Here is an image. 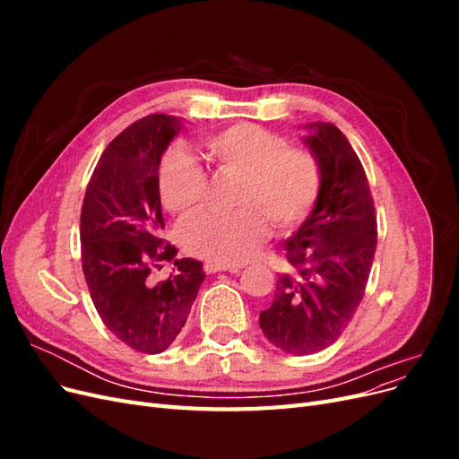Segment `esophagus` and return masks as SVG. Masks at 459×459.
Segmentation results:
<instances>
[{
  "label": "esophagus",
  "mask_w": 459,
  "mask_h": 459,
  "mask_svg": "<svg viewBox=\"0 0 459 459\" xmlns=\"http://www.w3.org/2000/svg\"><path fill=\"white\" fill-rule=\"evenodd\" d=\"M204 272L206 273H216V272H231V273H239V266H226V264H216V262H206L204 264Z\"/></svg>",
  "instance_id": "esophagus-1"
}]
</instances>
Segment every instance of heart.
Returning a JSON list of instances; mask_svg holds the SVG:
<instances>
[{"label": "heart", "mask_w": 459, "mask_h": 459, "mask_svg": "<svg viewBox=\"0 0 459 459\" xmlns=\"http://www.w3.org/2000/svg\"><path fill=\"white\" fill-rule=\"evenodd\" d=\"M203 149L221 178L239 179L235 214L203 212L179 228L184 251L216 264L251 260L268 239L304 226L322 195V162L308 149L290 147L287 137L256 124H233L203 140ZM159 195L172 214L186 216L204 203L208 176L184 147L164 152L157 176Z\"/></svg>", "instance_id": "obj_1"}]
</instances>
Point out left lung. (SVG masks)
Here are the masks:
<instances>
[{"label":"left lung","instance_id":"obj_1","mask_svg":"<svg viewBox=\"0 0 459 459\" xmlns=\"http://www.w3.org/2000/svg\"><path fill=\"white\" fill-rule=\"evenodd\" d=\"M308 145L322 162V195L289 239L293 272L280 275L272 307L260 312L266 339L287 354L327 349L366 295L377 248V214L362 162L333 124H310Z\"/></svg>","mask_w":459,"mask_h":459}]
</instances>
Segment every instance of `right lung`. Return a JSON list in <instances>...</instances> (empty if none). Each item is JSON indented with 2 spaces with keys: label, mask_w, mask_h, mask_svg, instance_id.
Wrapping results in <instances>:
<instances>
[{
  "label": "right lung",
  "mask_w": 459,
  "mask_h": 459,
  "mask_svg": "<svg viewBox=\"0 0 459 459\" xmlns=\"http://www.w3.org/2000/svg\"><path fill=\"white\" fill-rule=\"evenodd\" d=\"M178 120L149 115L120 132L97 162L80 214L82 270L105 327L130 349L164 352L186 325L206 273L160 238L157 186L162 152ZM174 261L169 281L152 284L150 270Z\"/></svg>",
  "instance_id": "right-lung-1"
}]
</instances>
